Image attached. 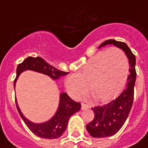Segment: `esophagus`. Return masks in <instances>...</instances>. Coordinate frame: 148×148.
<instances>
[{"label":"esophagus","instance_id":"esophagus-1","mask_svg":"<svg viewBox=\"0 0 148 148\" xmlns=\"http://www.w3.org/2000/svg\"><path fill=\"white\" fill-rule=\"evenodd\" d=\"M88 108H90V106H89L88 105L84 104V103H82V109H88Z\"/></svg>","mask_w":148,"mask_h":148}]
</instances>
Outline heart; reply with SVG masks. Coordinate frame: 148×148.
I'll use <instances>...</instances> for the list:
<instances>
[{
  "instance_id": "1",
  "label": "heart",
  "mask_w": 148,
  "mask_h": 148,
  "mask_svg": "<svg viewBox=\"0 0 148 148\" xmlns=\"http://www.w3.org/2000/svg\"><path fill=\"white\" fill-rule=\"evenodd\" d=\"M129 74V63L126 54L117 47L95 54L82 66L78 74L66 79L70 95L79 99L90 91L97 100L109 101L121 92Z\"/></svg>"
}]
</instances>
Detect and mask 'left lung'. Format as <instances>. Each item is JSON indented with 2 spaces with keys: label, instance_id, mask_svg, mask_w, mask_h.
I'll list each match as a JSON object with an SVG mask.
<instances>
[{
  "label": "left lung",
  "instance_id": "left-lung-1",
  "mask_svg": "<svg viewBox=\"0 0 148 148\" xmlns=\"http://www.w3.org/2000/svg\"><path fill=\"white\" fill-rule=\"evenodd\" d=\"M109 44H112L125 52L129 60L130 74L126 88L116 99L107 104L92 108L95 117L92 122L87 124L86 129L92 137L98 138L114 135L126 122L134 101V85L137 76L135 70L136 58L127 44L115 39H109L103 42L99 48Z\"/></svg>",
  "mask_w": 148,
  "mask_h": 148
}]
</instances>
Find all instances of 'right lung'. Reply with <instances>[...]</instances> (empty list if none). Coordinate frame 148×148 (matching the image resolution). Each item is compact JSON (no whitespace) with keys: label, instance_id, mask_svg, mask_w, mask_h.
<instances>
[{"label":"right lung","instance_id":"right-lung-1","mask_svg":"<svg viewBox=\"0 0 148 148\" xmlns=\"http://www.w3.org/2000/svg\"><path fill=\"white\" fill-rule=\"evenodd\" d=\"M27 70L48 75L53 80L60 78V77L68 74V72H64L56 69L39 56L37 57L29 56L17 66V74L14 81V88H15V83L18 78L19 75L21 74V72ZM15 103L19 115L21 117V119H23L28 128L35 135L46 139H56L62 136V134L66 130L70 117L72 115H74L75 112H78L82 107L80 102L74 101L67 95L66 93L63 92L60 95L59 107L53 116L45 123H35L26 119L24 116V115L22 114V112L19 109L16 99H15Z\"/></svg>","mask_w":148,"mask_h":148}]
</instances>
